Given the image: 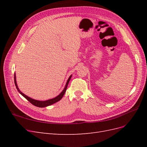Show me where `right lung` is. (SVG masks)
Wrapping results in <instances>:
<instances>
[{
	"label": "right lung",
	"instance_id": "obj_1",
	"mask_svg": "<svg viewBox=\"0 0 147 147\" xmlns=\"http://www.w3.org/2000/svg\"><path fill=\"white\" fill-rule=\"evenodd\" d=\"M71 77H72V75H70V76L69 77V78H68L67 81L66 82V84L65 85V87L64 88V90H63V91H62L60 94L57 96L56 97H54V98L53 99H48V100H35V99H34L32 98H31V97H28V96L25 95L24 93L22 92L20 90V89L18 88V84H17V83H16V74L15 73V77H14V78H15V86L16 87V89L18 91V92L20 93V94L23 96L24 97H25V98L27 99L29 102H30L31 104H33L34 105L36 106V107H46L47 106H49V105H51L53 104L56 103V102L59 101L62 98H63V96L64 95L65 92L66 91V90H67V86H68V84L69 83V81L70 80L71 78Z\"/></svg>",
	"mask_w": 147,
	"mask_h": 147
}]
</instances>
